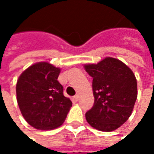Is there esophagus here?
Wrapping results in <instances>:
<instances>
[{
    "mask_svg": "<svg viewBox=\"0 0 154 154\" xmlns=\"http://www.w3.org/2000/svg\"><path fill=\"white\" fill-rule=\"evenodd\" d=\"M74 99L75 100V101H78L79 99H80V95L79 94H77V95H75L74 97Z\"/></svg>",
    "mask_w": 154,
    "mask_h": 154,
    "instance_id": "34e87169",
    "label": "esophagus"
}]
</instances>
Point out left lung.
Wrapping results in <instances>:
<instances>
[{
	"label": "left lung",
	"instance_id": "8db88e82",
	"mask_svg": "<svg viewBox=\"0 0 154 154\" xmlns=\"http://www.w3.org/2000/svg\"><path fill=\"white\" fill-rule=\"evenodd\" d=\"M92 77L94 104L86 113L87 122L104 132L114 131L132 114L137 98V81L125 63L105 57L97 64H85Z\"/></svg>",
	"mask_w": 154,
	"mask_h": 154
}]
</instances>
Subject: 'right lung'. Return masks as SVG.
<instances>
[{
    "label": "right lung",
    "instance_id": "1",
    "mask_svg": "<svg viewBox=\"0 0 154 154\" xmlns=\"http://www.w3.org/2000/svg\"><path fill=\"white\" fill-rule=\"evenodd\" d=\"M61 68L50 62L34 63L17 80V102L25 120L38 130H51L64 122L72 102L57 80Z\"/></svg>",
    "mask_w": 154,
    "mask_h": 154
}]
</instances>
